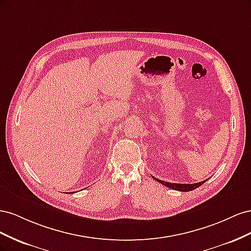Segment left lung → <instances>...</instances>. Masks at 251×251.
Segmentation results:
<instances>
[{"instance_id": "1", "label": "left lung", "mask_w": 251, "mask_h": 251, "mask_svg": "<svg viewBox=\"0 0 251 251\" xmlns=\"http://www.w3.org/2000/svg\"><path fill=\"white\" fill-rule=\"evenodd\" d=\"M156 181H158L159 183H161V184H163V185H165V186H168V187H170V188H173V189H175V191H179V192H191V191H194V189H196V188H198L199 186H201L205 181L206 180H204V181H202V182H198V183H193V184H182V183H171V182H165V181H162V180H159V179H157V178H155V177H153Z\"/></svg>"}]
</instances>
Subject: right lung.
I'll use <instances>...</instances> for the list:
<instances>
[{"label": "right lung", "instance_id": "1", "mask_svg": "<svg viewBox=\"0 0 251 251\" xmlns=\"http://www.w3.org/2000/svg\"><path fill=\"white\" fill-rule=\"evenodd\" d=\"M70 194H71V193H70ZM72 194H73V192H72Z\"/></svg>", "mask_w": 251, "mask_h": 251}]
</instances>
